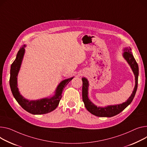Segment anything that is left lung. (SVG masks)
<instances>
[{
    "instance_id": "1",
    "label": "left lung",
    "mask_w": 147,
    "mask_h": 147,
    "mask_svg": "<svg viewBox=\"0 0 147 147\" xmlns=\"http://www.w3.org/2000/svg\"><path fill=\"white\" fill-rule=\"evenodd\" d=\"M124 52L123 53V57L128 62L135 76V85L129 99L126 102H123L122 104L110 105L106 107H97L94 105L88 97V87H89V82L85 77L82 78L83 87H82V97L83 101L84 103V106L87 110L92 114L99 117H112L121 113L128 106L133 100L136 90L138 87V79L139 74L138 65L132 55L131 52V48L130 47H126L124 48Z\"/></svg>"
}]
</instances>
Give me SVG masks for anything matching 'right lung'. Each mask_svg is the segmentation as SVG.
I'll use <instances>...</instances> for the list:
<instances>
[{"label":"right lung","mask_w":147,"mask_h":147,"mask_svg":"<svg viewBox=\"0 0 147 147\" xmlns=\"http://www.w3.org/2000/svg\"><path fill=\"white\" fill-rule=\"evenodd\" d=\"M24 45L19 49L16 55V59L13 62L10 71L9 84L12 94L17 102L24 109L28 112L34 115L45 114L54 111L57 108L62 97V92L66 85L69 83L73 77L64 80L58 85L55 90V94L50 98H44L36 100H29L20 94L18 88L17 77L20 70V67L25 54Z\"/></svg>","instance_id":"1"}]
</instances>
